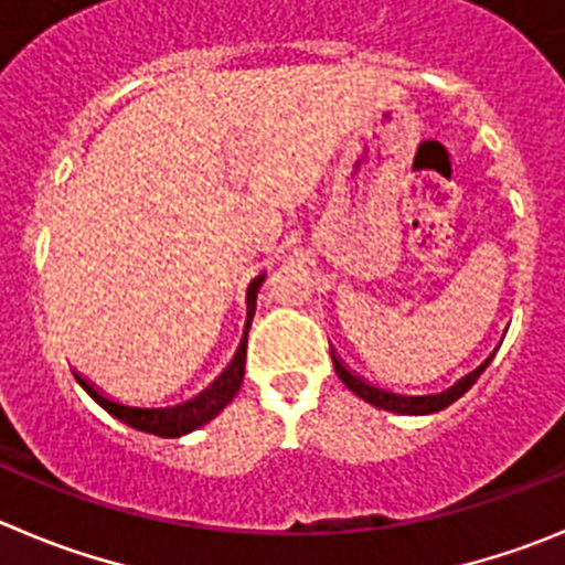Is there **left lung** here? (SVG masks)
<instances>
[{"mask_svg":"<svg viewBox=\"0 0 565 565\" xmlns=\"http://www.w3.org/2000/svg\"><path fill=\"white\" fill-rule=\"evenodd\" d=\"M499 345H502V342H499ZM499 345L493 348V354H490L482 365L473 367V371L466 373L462 379H457L451 387L440 390V393H424V395L393 393V390H384V387H379V384H371L365 376H360L356 371H351V367H348L345 362L337 356L334 348H331V362H334V371H337V376L342 379V384H345V387L351 390L354 395H360L362 402L373 404L376 409H387V413H395V415H431V413H440V409H446L449 404H455L460 395H466L468 390L473 387V382L482 376V371L490 365V360L497 356Z\"/></svg>","mask_w":565,"mask_h":565,"instance_id":"1","label":"left lung"}]
</instances>
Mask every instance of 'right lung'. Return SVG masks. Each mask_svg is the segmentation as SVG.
<instances>
[{"instance_id": "add662e5", "label": "right lung", "mask_w": 565, "mask_h": 565, "mask_svg": "<svg viewBox=\"0 0 565 565\" xmlns=\"http://www.w3.org/2000/svg\"><path fill=\"white\" fill-rule=\"evenodd\" d=\"M262 284H265V273L253 278L250 287H247V320L234 360L225 365V371L220 373L203 393H198L194 398H189V402L172 404V407H134V404H122L116 402V398H110V395H105L97 384H92L86 376H81V373H75V379L105 413H110L116 420H122V424L134 426V429L147 431V435L183 437L189 435V431L200 429V426L209 424L211 418H217V415L234 402V395L239 393L242 379H245L247 331H250L253 315H256V292Z\"/></svg>"}]
</instances>
